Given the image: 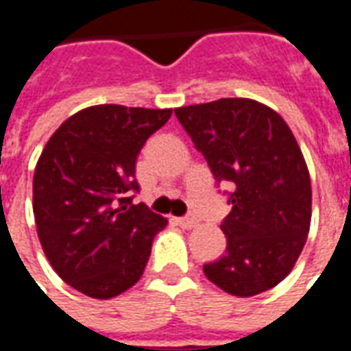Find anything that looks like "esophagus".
Segmentation results:
<instances>
[{
    "label": "esophagus",
    "instance_id": "34e87169",
    "mask_svg": "<svg viewBox=\"0 0 351 351\" xmlns=\"http://www.w3.org/2000/svg\"><path fill=\"white\" fill-rule=\"evenodd\" d=\"M176 223L182 229H193L197 226V220L193 216H186V218H176Z\"/></svg>",
    "mask_w": 351,
    "mask_h": 351
}]
</instances>
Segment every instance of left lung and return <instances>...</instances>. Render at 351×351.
Segmentation results:
<instances>
[{"label":"left lung","mask_w":351,"mask_h":351,"mask_svg":"<svg viewBox=\"0 0 351 351\" xmlns=\"http://www.w3.org/2000/svg\"><path fill=\"white\" fill-rule=\"evenodd\" d=\"M218 182H231V213L220 228L226 254L203 265L235 297L278 286L306 243L312 186L306 161L284 118L256 99L223 97L175 108Z\"/></svg>","instance_id":"1"}]
</instances>
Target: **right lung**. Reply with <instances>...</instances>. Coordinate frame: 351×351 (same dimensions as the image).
I'll return each mask as SVG.
<instances>
[{"label":"right lung","instance_id":"1","mask_svg":"<svg viewBox=\"0 0 351 351\" xmlns=\"http://www.w3.org/2000/svg\"><path fill=\"white\" fill-rule=\"evenodd\" d=\"M173 108L93 105L69 116L37 160L34 216L43 252L65 284L107 301L135 286L167 218L131 205L135 163Z\"/></svg>","mask_w":351,"mask_h":351}]
</instances>
